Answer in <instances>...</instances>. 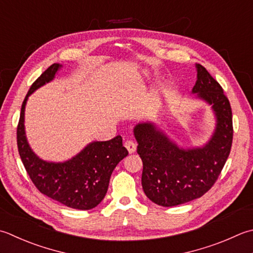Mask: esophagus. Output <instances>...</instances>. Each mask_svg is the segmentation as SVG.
I'll return each instance as SVG.
<instances>
[{
	"mask_svg": "<svg viewBox=\"0 0 253 253\" xmlns=\"http://www.w3.org/2000/svg\"><path fill=\"white\" fill-rule=\"evenodd\" d=\"M125 147L129 153H133L137 149V145L135 143V141L129 140V139L125 141Z\"/></svg>",
	"mask_w": 253,
	"mask_h": 253,
	"instance_id": "obj_1",
	"label": "esophagus"
}]
</instances>
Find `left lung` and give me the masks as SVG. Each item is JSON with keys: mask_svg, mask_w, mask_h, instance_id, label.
<instances>
[{"mask_svg": "<svg viewBox=\"0 0 253 253\" xmlns=\"http://www.w3.org/2000/svg\"><path fill=\"white\" fill-rule=\"evenodd\" d=\"M196 70L192 92L211 105L217 123L205 146L181 148L153 123H141L133 128L143 165V192L160 206H176L204 195L218 179L230 153L234 135L230 103L220 84L202 64H196Z\"/></svg>", "mask_w": 253, "mask_h": 253, "instance_id": "obj_1", "label": "left lung"}]
</instances>
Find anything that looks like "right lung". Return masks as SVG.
I'll return each mask as SVG.
<instances>
[{
	"label": "right lung",
	"mask_w": 253,
	"mask_h": 253,
	"mask_svg": "<svg viewBox=\"0 0 253 253\" xmlns=\"http://www.w3.org/2000/svg\"><path fill=\"white\" fill-rule=\"evenodd\" d=\"M61 64L53 63L35 81L22 104L17 126V148L23 165L39 192L76 210H91L105 196L111 175L116 166L128 155L123 138L93 141L72 159L47 162L35 155L25 136L24 117L28 96L50 82Z\"/></svg>",
	"instance_id": "1"
}]
</instances>
